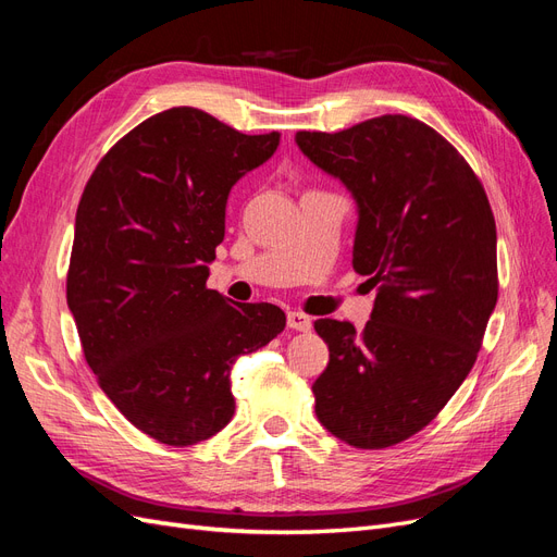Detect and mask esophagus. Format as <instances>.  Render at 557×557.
Returning <instances> with one entry per match:
<instances>
[{
  "mask_svg": "<svg viewBox=\"0 0 557 557\" xmlns=\"http://www.w3.org/2000/svg\"><path fill=\"white\" fill-rule=\"evenodd\" d=\"M288 327L295 330V332H309L313 327V320L301 311H290L288 313Z\"/></svg>",
  "mask_w": 557,
  "mask_h": 557,
  "instance_id": "esophagus-1",
  "label": "esophagus"
}]
</instances>
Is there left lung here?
Masks as SVG:
<instances>
[{
	"label": "left lung",
	"mask_w": 557,
	"mask_h": 557,
	"mask_svg": "<svg viewBox=\"0 0 557 557\" xmlns=\"http://www.w3.org/2000/svg\"><path fill=\"white\" fill-rule=\"evenodd\" d=\"M295 141L358 201L352 269L376 290L362 332L313 323L330 348L315 416L348 446H395L432 423L476 362L499 290L491 201L458 150L409 115Z\"/></svg>",
	"instance_id": "obj_1"
}]
</instances>
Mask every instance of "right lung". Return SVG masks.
<instances>
[{"mask_svg": "<svg viewBox=\"0 0 557 557\" xmlns=\"http://www.w3.org/2000/svg\"><path fill=\"white\" fill-rule=\"evenodd\" d=\"M278 139L174 107L127 132L81 195L66 305L99 387L160 444L221 432L234 416V360L285 327L278 307L230 305L207 288L232 185Z\"/></svg>", "mask_w": 557, "mask_h": 557, "instance_id": "obj_1", "label": "right lung"}]
</instances>
